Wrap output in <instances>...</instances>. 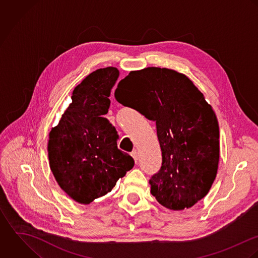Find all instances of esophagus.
<instances>
[{
  "instance_id": "1",
  "label": "esophagus",
  "mask_w": 258,
  "mask_h": 258,
  "mask_svg": "<svg viewBox=\"0 0 258 258\" xmlns=\"http://www.w3.org/2000/svg\"><path fill=\"white\" fill-rule=\"evenodd\" d=\"M131 155H132V156L134 157L135 161L137 162V161H138V159H139V155H138V152H137V151L135 150V151H133V152H132V154H131Z\"/></svg>"
}]
</instances>
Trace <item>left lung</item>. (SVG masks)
Instances as JSON below:
<instances>
[{
  "mask_svg": "<svg viewBox=\"0 0 258 258\" xmlns=\"http://www.w3.org/2000/svg\"><path fill=\"white\" fill-rule=\"evenodd\" d=\"M114 98L156 124L162 163L150 179L161 206L182 210L209 191L219 161V127L204 95L183 74L165 68L134 71Z\"/></svg>",
  "mask_w": 258,
  "mask_h": 258,
  "instance_id": "1",
  "label": "left lung"
}]
</instances>
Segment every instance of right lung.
<instances>
[{
    "instance_id": "right-lung-1",
    "label": "right lung",
    "mask_w": 258,
    "mask_h": 258,
    "mask_svg": "<svg viewBox=\"0 0 258 258\" xmlns=\"http://www.w3.org/2000/svg\"><path fill=\"white\" fill-rule=\"evenodd\" d=\"M118 76L113 67L90 74L75 88L73 102L49 135L52 174L60 188L82 205L105 196L135 165L131 155L117 149L118 135L103 117Z\"/></svg>"
}]
</instances>
